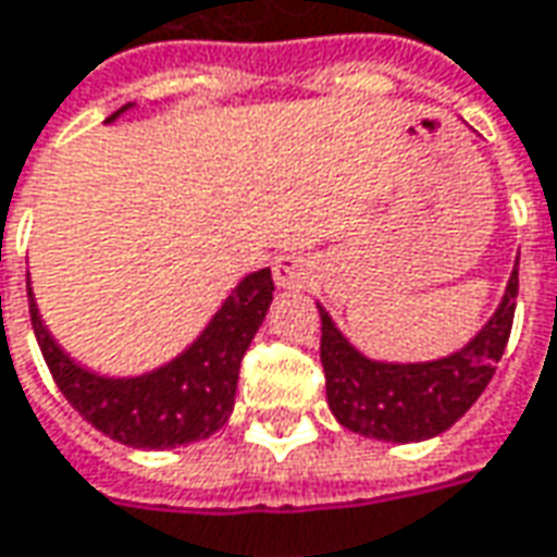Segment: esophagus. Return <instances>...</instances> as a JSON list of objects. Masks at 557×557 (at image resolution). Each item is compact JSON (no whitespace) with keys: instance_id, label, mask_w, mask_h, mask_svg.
Returning a JSON list of instances; mask_svg holds the SVG:
<instances>
[{"instance_id":"esophagus-1","label":"esophagus","mask_w":557,"mask_h":557,"mask_svg":"<svg viewBox=\"0 0 557 557\" xmlns=\"http://www.w3.org/2000/svg\"><path fill=\"white\" fill-rule=\"evenodd\" d=\"M312 270H315V263L306 257V253H282V257H275V263H272V275H275V285L278 287H309L312 282Z\"/></svg>"}]
</instances>
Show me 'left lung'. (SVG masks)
<instances>
[{"label":"left lung","instance_id":"left-lung-1","mask_svg":"<svg viewBox=\"0 0 557 557\" xmlns=\"http://www.w3.org/2000/svg\"><path fill=\"white\" fill-rule=\"evenodd\" d=\"M518 263L494 319L460 352L426 364L371 361L322 315V368L327 405L343 426L380 442H423L450 429L479 401L512 334Z\"/></svg>","mask_w":557,"mask_h":557}]
</instances>
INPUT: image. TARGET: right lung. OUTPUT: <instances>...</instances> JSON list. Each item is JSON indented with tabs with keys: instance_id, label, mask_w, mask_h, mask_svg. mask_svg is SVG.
Returning a JSON list of instances; mask_svg holds the SVG:
<instances>
[{
	"instance_id": "obj_1",
	"label": "right lung",
	"mask_w": 557,
	"mask_h": 557,
	"mask_svg": "<svg viewBox=\"0 0 557 557\" xmlns=\"http://www.w3.org/2000/svg\"><path fill=\"white\" fill-rule=\"evenodd\" d=\"M115 119V115H113ZM272 272L248 275L181 358L131 380L82 371L45 331L29 294V322L63 398L103 435L128 447H177L214 435L233 413L238 368L272 304Z\"/></svg>"
}]
</instances>
